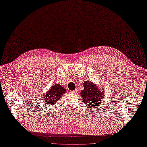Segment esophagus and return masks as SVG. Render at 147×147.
Returning a JSON list of instances; mask_svg holds the SVG:
<instances>
[{"label":"esophagus","instance_id":"34e87169","mask_svg":"<svg viewBox=\"0 0 147 147\" xmlns=\"http://www.w3.org/2000/svg\"><path fill=\"white\" fill-rule=\"evenodd\" d=\"M71 93L72 94H74L76 93V90H74V91H71Z\"/></svg>","mask_w":147,"mask_h":147}]
</instances>
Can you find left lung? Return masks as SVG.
<instances>
[{
  "label": "left lung",
  "mask_w": 147,
  "mask_h": 147,
  "mask_svg": "<svg viewBox=\"0 0 147 147\" xmlns=\"http://www.w3.org/2000/svg\"><path fill=\"white\" fill-rule=\"evenodd\" d=\"M84 87V89L80 91L83 101L88 108H96L99 104L102 103L101 100L104 96V88H99L94 83L88 80H85Z\"/></svg>",
  "instance_id": "8db88e82"
}]
</instances>
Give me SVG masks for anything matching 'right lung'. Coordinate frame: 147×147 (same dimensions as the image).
<instances>
[{"mask_svg":"<svg viewBox=\"0 0 147 147\" xmlns=\"http://www.w3.org/2000/svg\"><path fill=\"white\" fill-rule=\"evenodd\" d=\"M66 91V90L62 85L59 84H54L45 93L44 101L50 105H54Z\"/></svg>","mask_w":147,"mask_h":147,"instance_id":"add662e5","label":"right lung"}]
</instances>
